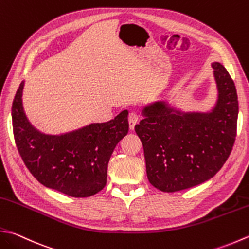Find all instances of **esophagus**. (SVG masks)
<instances>
[{"label": "esophagus", "instance_id": "34e87169", "mask_svg": "<svg viewBox=\"0 0 249 249\" xmlns=\"http://www.w3.org/2000/svg\"><path fill=\"white\" fill-rule=\"evenodd\" d=\"M138 120H139V116H138L137 113H136V112H131V113H129L128 123H129V128L130 129L135 128V125L138 123Z\"/></svg>", "mask_w": 249, "mask_h": 249}]
</instances>
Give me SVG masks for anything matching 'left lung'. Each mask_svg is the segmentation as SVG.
<instances>
[{"mask_svg": "<svg viewBox=\"0 0 249 249\" xmlns=\"http://www.w3.org/2000/svg\"><path fill=\"white\" fill-rule=\"evenodd\" d=\"M217 101L208 112H183L165 101L141 111L135 130L143 145L150 183L176 192L207 181L230 155L236 136L238 101L234 82L221 63L213 62Z\"/></svg>", "mask_w": 249, "mask_h": 249, "instance_id": "1", "label": "left lung"}]
</instances>
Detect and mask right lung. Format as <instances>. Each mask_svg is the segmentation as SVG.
Masks as SVG:
<instances>
[{
  "instance_id": "add662e5",
  "label": "right lung",
  "mask_w": 249,
  "mask_h": 249,
  "mask_svg": "<svg viewBox=\"0 0 249 249\" xmlns=\"http://www.w3.org/2000/svg\"><path fill=\"white\" fill-rule=\"evenodd\" d=\"M24 81L12 107L15 142L27 168L46 188L73 197H89L107 183L108 163L128 133V111L106 123H91L60 135H47L29 122L22 106Z\"/></svg>"
}]
</instances>
